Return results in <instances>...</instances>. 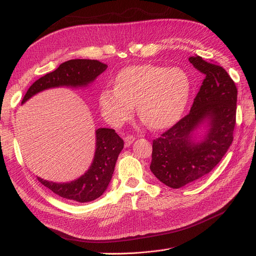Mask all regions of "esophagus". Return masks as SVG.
<instances>
[{
	"label": "esophagus",
	"mask_w": 256,
	"mask_h": 256,
	"mask_svg": "<svg viewBox=\"0 0 256 256\" xmlns=\"http://www.w3.org/2000/svg\"><path fill=\"white\" fill-rule=\"evenodd\" d=\"M136 140V138L134 136H127L124 138V141H125V146L129 147L131 144L134 143V141Z\"/></svg>",
	"instance_id": "esophagus-1"
}]
</instances>
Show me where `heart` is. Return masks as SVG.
Instances as JSON below:
<instances>
[{"label": "heart", "instance_id": "1", "mask_svg": "<svg viewBox=\"0 0 256 256\" xmlns=\"http://www.w3.org/2000/svg\"><path fill=\"white\" fill-rule=\"evenodd\" d=\"M189 94L190 81L182 69L136 65L118 74L114 88L100 92L99 106L114 127L130 118L136 104L138 114L150 127L162 129L180 118Z\"/></svg>", "mask_w": 256, "mask_h": 256}]
</instances>
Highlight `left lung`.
Masks as SVG:
<instances>
[{
	"mask_svg": "<svg viewBox=\"0 0 256 256\" xmlns=\"http://www.w3.org/2000/svg\"><path fill=\"white\" fill-rule=\"evenodd\" d=\"M190 63L205 76L189 114L152 141L150 171L166 186L178 189L204 178L233 142L237 88L223 67L196 56ZM208 120L204 140L192 141V131Z\"/></svg>",
	"mask_w": 256,
	"mask_h": 256,
	"instance_id": "obj_1",
	"label": "left lung"
}]
</instances>
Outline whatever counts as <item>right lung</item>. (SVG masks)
Listing matches in <instances>:
<instances>
[{"label":"right lung","mask_w":256,"mask_h":256,"mask_svg":"<svg viewBox=\"0 0 256 256\" xmlns=\"http://www.w3.org/2000/svg\"><path fill=\"white\" fill-rule=\"evenodd\" d=\"M108 65L97 60H70L60 64L56 70L36 80L22 99H28L44 90L58 86H86L102 74ZM124 148L122 138L114 129L99 128L96 130V152L92 164L78 180L70 182L58 184L37 177L42 184L63 198L86 203L98 198L108 188L116 160Z\"/></svg>","instance_id":"1"}]
</instances>
